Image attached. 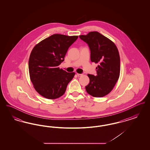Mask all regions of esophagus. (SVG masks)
Listing matches in <instances>:
<instances>
[{
  "label": "esophagus",
  "mask_w": 150,
  "mask_h": 150,
  "mask_svg": "<svg viewBox=\"0 0 150 150\" xmlns=\"http://www.w3.org/2000/svg\"><path fill=\"white\" fill-rule=\"evenodd\" d=\"M77 75H78V76H81L83 75V74H78V73H77Z\"/></svg>",
  "instance_id": "obj_1"
}]
</instances>
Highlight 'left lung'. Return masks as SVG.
<instances>
[{"label": "left lung", "instance_id": "8db88e82", "mask_svg": "<svg viewBox=\"0 0 150 150\" xmlns=\"http://www.w3.org/2000/svg\"><path fill=\"white\" fill-rule=\"evenodd\" d=\"M91 50V60L98 64L96 75L88 74L89 83L86 86L87 93L95 97H102L110 93L120 75V60L114 43L97 31L80 35Z\"/></svg>", "mask_w": 150, "mask_h": 150}]
</instances>
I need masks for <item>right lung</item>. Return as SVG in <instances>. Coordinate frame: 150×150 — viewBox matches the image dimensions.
<instances>
[{"mask_svg":"<svg viewBox=\"0 0 150 150\" xmlns=\"http://www.w3.org/2000/svg\"><path fill=\"white\" fill-rule=\"evenodd\" d=\"M78 36L53 34L36 44L29 61L30 77L36 91L48 99L64 94L75 72H67L58 66L64 61L69 48Z\"/></svg>","mask_w":150,"mask_h":150,"instance_id":"obj_1","label":"right lung"}]
</instances>
